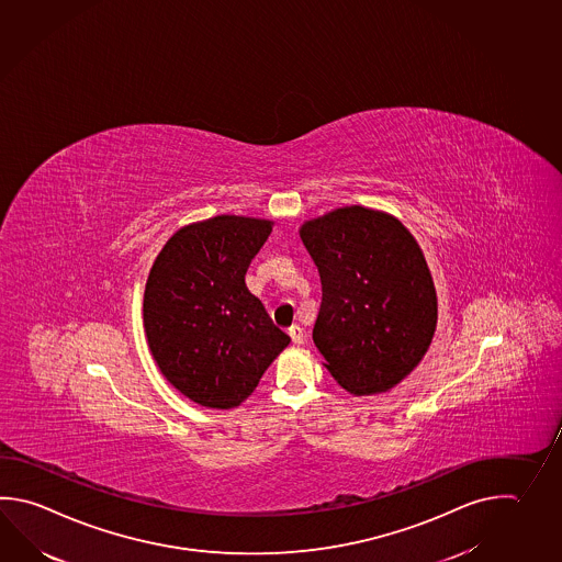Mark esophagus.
Segmentation results:
<instances>
[{
	"mask_svg": "<svg viewBox=\"0 0 562 562\" xmlns=\"http://www.w3.org/2000/svg\"><path fill=\"white\" fill-rule=\"evenodd\" d=\"M288 334H290V338H292V342L302 344L304 342V330L300 328L299 324H294V326H290L288 328Z\"/></svg>",
	"mask_w": 562,
	"mask_h": 562,
	"instance_id": "1",
	"label": "esophagus"
}]
</instances>
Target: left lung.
Here are the masks:
<instances>
[{"label": "left lung", "instance_id": "left-lung-1", "mask_svg": "<svg viewBox=\"0 0 562 562\" xmlns=\"http://www.w3.org/2000/svg\"><path fill=\"white\" fill-rule=\"evenodd\" d=\"M322 282L312 330L342 389L364 396L396 386L432 342L436 290L402 222L362 206L334 210L302 229Z\"/></svg>", "mask_w": 562, "mask_h": 562}]
</instances>
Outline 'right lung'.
<instances>
[{"label": "right lung", "instance_id": "add662e5", "mask_svg": "<svg viewBox=\"0 0 562 562\" xmlns=\"http://www.w3.org/2000/svg\"><path fill=\"white\" fill-rule=\"evenodd\" d=\"M268 220L216 216L178 229L151 266L144 328L161 374L207 408L246 401L290 336L246 286Z\"/></svg>", "mask_w": 562, "mask_h": 562}]
</instances>
